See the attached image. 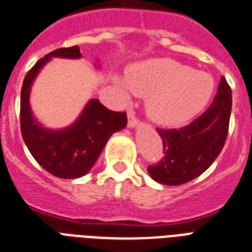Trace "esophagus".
<instances>
[{
  "label": "esophagus",
  "instance_id": "1",
  "mask_svg": "<svg viewBox=\"0 0 252 252\" xmlns=\"http://www.w3.org/2000/svg\"><path fill=\"white\" fill-rule=\"evenodd\" d=\"M127 126L128 128H135L138 126V121H136L135 116H134V113L131 110L127 113Z\"/></svg>",
  "mask_w": 252,
  "mask_h": 252
}]
</instances>
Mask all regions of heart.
Returning <instances> with one entry per match:
<instances>
[{
  "mask_svg": "<svg viewBox=\"0 0 252 252\" xmlns=\"http://www.w3.org/2000/svg\"><path fill=\"white\" fill-rule=\"evenodd\" d=\"M125 95L146 97V112L155 124L175 127L204 110L214 92L213 77L169 58H154L127 67L125 81L114 80Z\"/></svg>",
  "mask_w": 252,
  "mask_h": 252,
  "instance_id": "1",
  "label": "heart"
}]
</instances>
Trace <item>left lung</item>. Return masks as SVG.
I'll list each match as a JSON object with an SVG mask.
<instances>
[{
	"label": "left lung",
	"mask_w": 252,
	"mask_h": 252,
	"mask_svg": "<svg viewBox=\"0 0 252 252\" xmlns=\"http://www.w3.org/2000/svg\"><path fill=\"white\" fill-rule=\"evenodd\" d=\"M217 92L210 108L188 126L180 130L157 128L163 139L164 158L147 168L157 183L185 184L205 172L217 159L227 136L233 102L223 76Z\"/></svg>",
	"instance_id": "1"
}]
</instances>
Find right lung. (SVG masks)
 I'll list each match as a JSON object with an SVG mask.
<instances>
[{
	"label": "right lung",
	"instance_id": "right-lung-1",
	"mask_svg": "<svg viewBox=\"0 0 252 252\" xmlns=\"http://www.w3.org/2000/svg\"><path fill=\"white\" fill-rule=\"evenodd\" d=\"M52 58L80 59V48H59L36 62L23 80L21 92V132L29 151L47 172L60 179L87 175L114 132L126 127V113L109 110L99 99H89L77 120L67 127L43 126L31 110L30 93L36 76ZM99 67V65H98Z\"/></svg>",
	"mask_w": 252,
	"mask_h": 252
}]
</instances>
